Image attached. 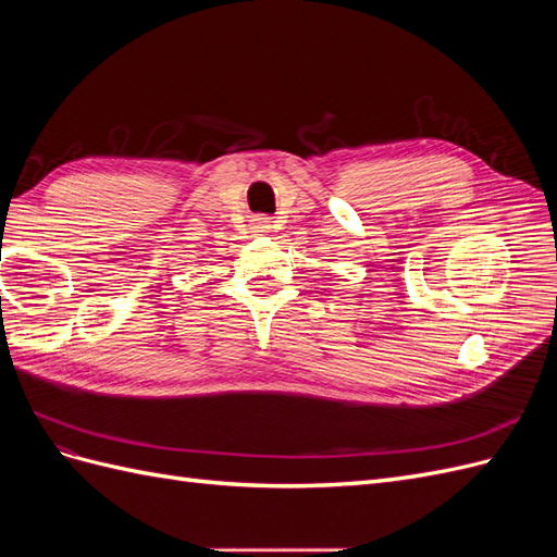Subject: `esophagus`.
I'll use <instances>...</instances> for the list:
<instances>
[{
    "mask_svg": "<svg viewBox=\"0 0 557 557\" xmlns=\"http://www.w3.org/2000/svg\"><path fill=\"white\" fill-rule=\"evenodd\" d=\"M269 227H272V218H267V215L256 218V230L258 232H269Z\"/></svg>",
    "mask_w": 557,
    "mask_h": 557,
    "instance_id": "obj_1",
    "label": "esophagus"
}]
</instances>
